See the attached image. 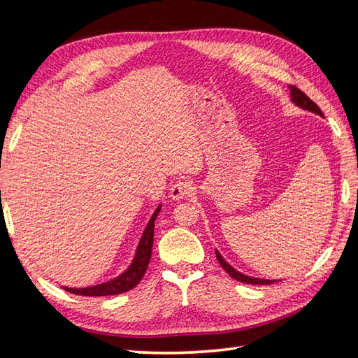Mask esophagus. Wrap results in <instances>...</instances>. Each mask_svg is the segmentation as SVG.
Instances as JSON below:
<instances>
[{"label": "esophagus", "mask_w": 358, "mask_h": 358, "mask_svg": "<svg viewBox=\"0 0 358 358\" xmlns=\"http://www.w3.org/2000/svg\"><path fill=\"white\" fill-rule=\"evenodd\" d=\"M191 191H192V183L187 179H182V180H178L171 185L170 197L173 200H180L183 197H187Z\"/></svg>", "instance_id": "34e87169"}]
</instances>
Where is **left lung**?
<instances>
[{
    "mask_svg": "<svg viewBox=\"0 0 358 358\" xmlns=\"http://www.w3.org/2000/svg\"><path fill=\"white\" fill-rule=\"evenodd\" d=\"M288 88H289V94H291V100H292V103H294V104H296V106H299V107H301V109H305V110H309V112H313V113H317V115L322 116V112H321L320 107H318L315 103H313L305 92L300 91L299 88H296V86H292V85H289ZM216 258H218V262H220L221 267L225 270V272L229 273L233 279L239 280V282H243V284H252V285H268V284H273V282H276V280H270V279H258V278L246 276V275H243V273H241V272H237L236 268H233L229 263L225 262V259L221 257V254H220L218 251H216Z\"/></svg>",
    "mask_w": 358,
    "mask_h": 358,
    "instance_id": "1",
    "label": "left lung"
}]
</instances>
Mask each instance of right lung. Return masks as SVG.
Instances as JSON below:
<instances>
[{
	"label": "right lung",
	"mask_w": 358,
	"mask_h": 358,
	"mask_svg": "<svg viewBox=\"0 0 358 358\" xmlns=\"http://www.w3.org/2000/svg\"><path fill=\"white\" fill-rule=\"evenodd\" d=\"M159 210H161V204L158 206L154 215L150 216V220L142 234V239L138 242L133 263L129 264V267L122 275H119L117 278L109 280V282L99 284L94 287H86V288L64 287V289L78 296H115V294H122V292L134 288L145 276L148 264L150 262V254H152V245H154V227H155V220Z\"/></svg>",
	"instance_id": "add662e5"
}]
</instances>
